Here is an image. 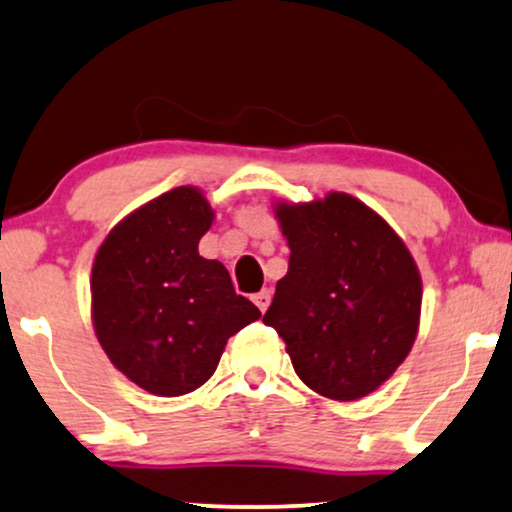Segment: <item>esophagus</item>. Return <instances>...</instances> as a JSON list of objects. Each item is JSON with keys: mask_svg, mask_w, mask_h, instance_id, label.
Segmentation results:
<instances>
[{"mask_svg": "<svg viewBox=\"0 0 512 512\" xmlns=\"http://www.w3.org/2000/svg\"><path fill=\"white\" fill-rule=\"evenodd\" d=\"M252 300H255V304L257 307H260V312L264 314L269 309V302H271V293L269 290H262V293H257L255 297H252Z\"/></svg>", "mask_w": 512, "mask_h": 512, "instance_id": "obj_1", "label": "esophagus"}]
</instances>
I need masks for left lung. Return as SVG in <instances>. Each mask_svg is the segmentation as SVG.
<instances>
[{
  "mask_svg": "<svg viewBox=\"0 0 512 512\" xmlns=\"http://www.w3.org/2000/svg\"><path fill=\"white\" fill-rule=\"evenodd\" d=\"M276 217L290 260L262 321L286 342L304 385L338 401L366 397L416 340V262L390 224L347 193L278 203Z\"/></svg>",
  "mask_w": 512,
  "mask_h": 512,
  "instance_id": "left-lung-1",
  "label": "left lung"
}]
</instances>
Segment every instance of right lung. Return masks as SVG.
<instances>
[{"instance_id":"obj_1","label":"right lung","mask_w":512,"mask_h":512,"mask_svg":"<svg viewBox=\"0 0 512 512\" xmlns=\"http://www.w3.org/2000/svg\"><path fill=\"white\" fill-rule=\"evenodd\" d=\"M212 217L203 193L179 186L122 219L96 252V338L120 373L160 397L203 385L226 340L262 316L222 262L198 255Z\"/></svg>"}]
</instances>
